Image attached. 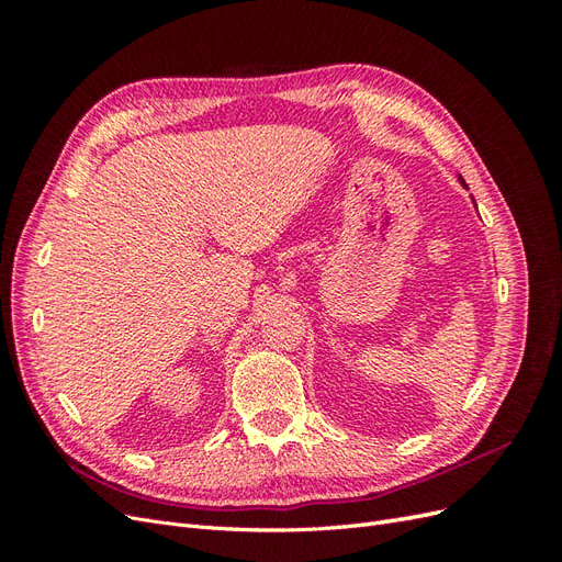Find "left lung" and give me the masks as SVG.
<instances>
[{"instance_id":"8db88e82","label":"left lung","mask_w":562,"mask_h":562,"mask_svg":"<svg viewBox=\"0 0 562 562\" xmlns=\"http://www.w3.org/2000/svg\"><path fill=\"white\" fill-rule=\"evenodd\" d=\"M462 184H464V180H462Z\"/></svg>"}]
</instances>
